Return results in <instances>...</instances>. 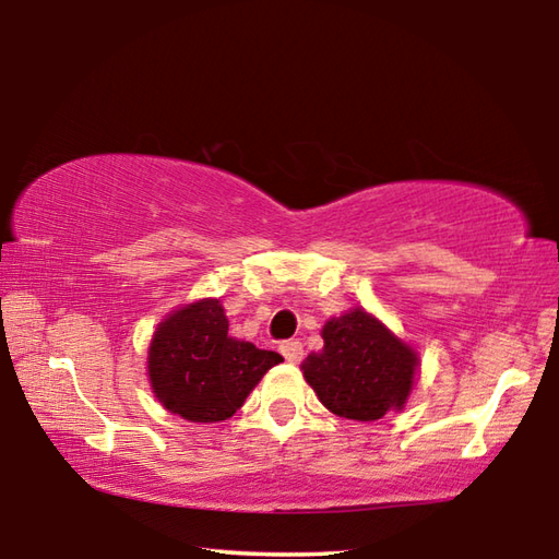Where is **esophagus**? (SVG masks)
Instances as JSON below:
<instances>
[{"label": "esophagus", "mask_w": 559, "mask_h": 559, "mask_svg": "<svg viewBox=\"0 0 559 559\" xmlns=\"http://www.w3.org/2000/svg\"><path fill=\"white\" fill-rule=\"evenodd\" d=\"M281 355L288 359V362L298 365L302 359V343H298V340H286V343H281Z\"/></svg>", "instance_id": "esophagus-1"}]
</instances>
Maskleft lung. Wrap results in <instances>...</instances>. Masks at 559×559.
Returning <instances> with one entry per match:
<instances>
[{
  "label": "left lung",
  "mask_w": 559,
  "mask_h": 559,
  "mask_svg": "<svg viewBox=\"0 0 559 559\" xmlns=\"http://www.w3.org/2000/svg\"><path fill=\"white\" fill-rule=\"evenodd\" d=\"M320 335L323 349L310 353L300 370L330 412L374 421L390 409H402L419 367L409 345L362 308L330 318Z\"/></svg>",
  "instance_id": "left-lung-1"
}]
</instances>
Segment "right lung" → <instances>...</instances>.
<instances>
[{
	"instance_id": "obj_1",
	"label": "right lung",
	"mask_w": 559,
	"mask_h": 559,
	"mask_svg": "<svg viewBox=\"0 0 559 559\" xmlns=\"http://www.w3.org/2000/svg\"><path fill=\"white\" fill-rule=\"evenodd\" d=\"M278 362V353L229 337L222 302L204 298L175 310L157 325L147 374L167 412L187 421L214 424L241 409L261 377Z\"/></svg>"
}]
</instances>
